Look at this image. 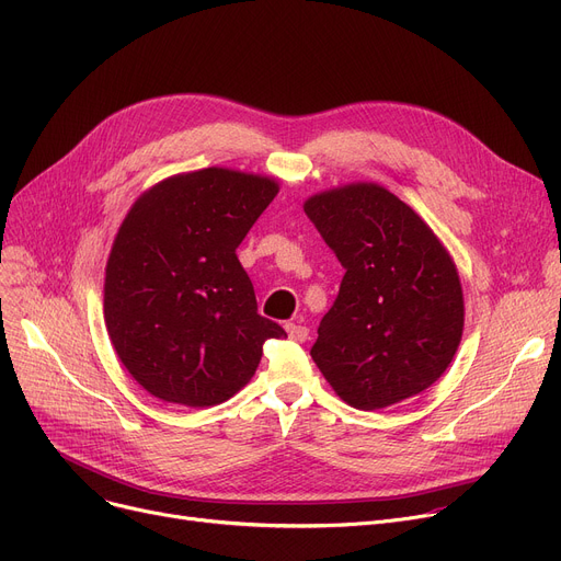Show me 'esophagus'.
Wrapping results in <instances>:
<instances>
[{"instance_id":"1","label":"esophagus","mask_w":561,"mask_h":561,"mask_svg":"<svg viewBox=\"0 0 561 561\" xmlns=\"http://www.w3.org/2000/svg\"><path fill=\"white\" fill-rule=\"evenodd\" d=\"M286 332H288V339L296 343H305L309 339V330L305 325H298V322H286Z\"/></svg>"}]
</instances>
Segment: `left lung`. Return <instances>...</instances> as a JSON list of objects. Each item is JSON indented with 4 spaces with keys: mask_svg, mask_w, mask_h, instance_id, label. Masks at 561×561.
I'll list each match as a JSON object with an SVG mask.
<instances>
[{
    "mask_svg": "<svg viewBox=\"0 0 561 561\" xmlns=\"http://www.w3.org/2000/svg\"><path fill=\"white\" fill-rule=\"evenodd\" d=\"M305 214L345 268L311 359L341 400L375 411L430 389L463 332L457 265L425 220L377 184L318 193Z\"/></svg>",
    "mask_w": 561,
    "mask_h": 561,
    "instance_id": "1",
    "label": "left lung"
}]
</instances>
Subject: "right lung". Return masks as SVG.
<instances>
[{"label":"right lung","mask_w":561,"mask_h":561,"mask_svg":"<svg viewBox=\"0 0 561 561\" xmlns=\"http://www.w3.org/2000/svg\"><path fill=\"white\" fill-rule=\"evenodd\" d=\"M279 184L204 168L145 191L113 241L104 320L117 357L163 402L214 407L252 379L263 343L284 339L259 316L236 248Z\"/></svg>","instance_id":"right-lung-1"}]
</instances>
